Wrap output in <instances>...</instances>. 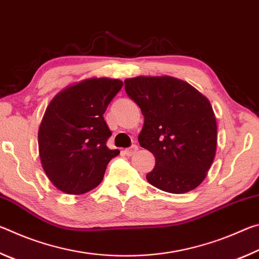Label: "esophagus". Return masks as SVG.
<instances>
[{
	"label": "esophagus",
	"instance_id": "esophagus-1",
	"mask_svg": "<svg viewBox=\"0 0 259 259\" xmlns=\"http://www.w3.org/2000/svg\"><path fill=\"white\" fill-rule=\"evenodd\" d=\"M137 150H138V147L136 146V145H133L131 147H129V148H125L124 150V153L128 156H131V155H134L136 152H137Z\"/></svg>",
	"mask_w": 259,
	"mask_h": 259
}]
</instances>
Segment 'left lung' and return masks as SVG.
Listing matches in <instances>:
<instances>
[{
    "instance_id": "8db88e82",
    "label": "left lung",
    "mask_w": 259,
    "mask_h": 259,
    "mask_svg": "<svg viewBox=\"0 0 259 259\" xmlns=\"http://www.w3.org/2000/svg\"><path fill=\"white\" fill-rule=\"evenodd\" d=\"M124 87L144 115L138 142L155 157L147 182L172 194L194 190L216 154L217 123L209 99L169 75L125 78Z\"/></svg>"
}]
</instances>
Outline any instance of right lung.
<instances>
[{
    "label": "right lung",
    "mask_w": 259,
    "mask_h": 259,
    "mask_svg": "<svg viewBox=\"0 0 259 259\" xmlns=\"http://www.w3.org/2000/svg\"><path fill=\"white\" fill-rule=\"evenodd\" d=\"M119 78L90 77L59 91L48 105L38 128V153L48 178L66 194L80 195L102 183L112 135L104 113L121 90Z\"/></svg>",
    "instance_id": "1"
}]
</instances>
